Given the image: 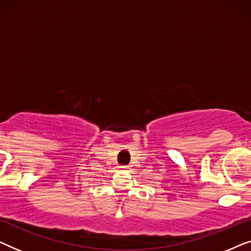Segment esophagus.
Listing matches in <instances>:
<instances>
[{"instance_id": "34e87169", "label": "esophagus", "mask_w": 251, "mask_h": 251, "mask_svg": "<svg viewBox=\"0 0 251 251\" xmlns=\"http://www.w3.org/2000/svg\"><path fill=\"white\" fill-rule=\"evenodd\" d=\"M121 168H123V169H128V166H125V167H121Z\"/></svg>"}]
</instances>
